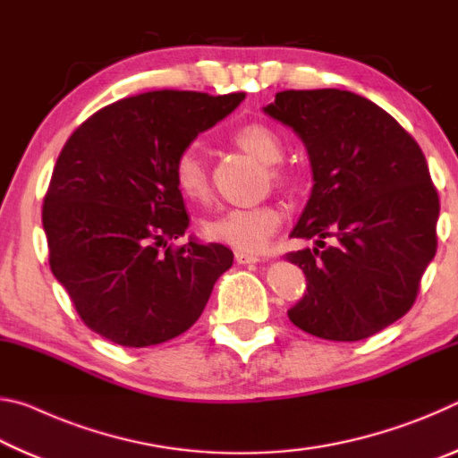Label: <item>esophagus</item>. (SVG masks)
<instances>
[{"label": "esophagus", "mask_w": 458, "mask_h": 458, "mask_svg": "<svg viewBox=\"0 0 458 458\" xmlns=\"http://www.w3.org/2000/svg\"><path fill=\"white\" fill-rule=\"evenodd\" d=\"M234 259L238 265H254V262H260V257H257V254H248V252H236Z\"/></svg>", "instance_id": "1"}]
</instances>
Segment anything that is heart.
<instances>
[{
    "mask_svg": "<svg viewBox=\"0 0 458 458\" xmlns=\"http://www.w3.org/2000/svg\"><path fill=\"white\" fill-rule=\"evenodd\" d=\"M232 139L240 149L252 155L260 164L275 165L283 159L284 147L281 137L262 123L240 127ZM270 177L276 183L286 182V174L278 167H270ZM174 180L183 198L198 201L208 196V169L198 145H188L177 153L174 161ZM281 220L283 214L275 206L228 208L204 220L201 230L216 242L244 252H257L268 244L270 236L281 226Z\"/></svg>",
    "mask_w": 458,
    "mask_h": 458,
    "instance_id": "b5f03b06",
    "label": "heart"
}]
</instances>
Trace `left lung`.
<instances>
[{"instance_id":"1","label":"left lung","mask_w":458,"mask_h":458,"mask_svg":"<svg viewBox=\"0 0 458 458\" xmlns=\"http://www.w3.org/2000/svg\"><path fill=\"white\" fill-rule=\"evenodd\" d=\"M262 111L299 135L313 174L291 236L315 246L286 254L307 278L289 319L321 339L374 335L408 313L437 254L440 204L424 153L384 108L350 90L276 92Z\"/></svg>"}]
</instances>
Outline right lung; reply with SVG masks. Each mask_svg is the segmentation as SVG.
<instances>
[{
	"mask_svg": "<svg viewBox=\"0 0 458 458\" xmlns=\"http://www.w3.org/2000/svg\"><path fill=\"white\" fill-rule=\"evenodd\" d=\"M244 92L155 90L100 108L68 139L44 198L50 268L87 327L147 347L188 331L234 260L230 248L167 240L190 226L174 180L177 153Z\"/></svg>",
	"mask_w": 458,
	"mask_h": 458,
	"instance_id": "add662e5",
	"label": "right lung"
}]
</instances>
